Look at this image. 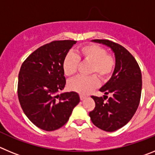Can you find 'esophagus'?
Returning a JSON list of instances; mask_svg holds the SVG:
<instances>
[{"label":"esophagus","mask_w":155,"mask_h":155,"mask_svg":"<svg viewBox=\"0 0 155 155\" xmlns=\"http://www.w3.org/2000/svg\"><path fill=\"white\" fill-rule=\"evenodd\" d=\"M80 98L81 100H84L86 98V96L85 95H84V94H80Z\"/></svg>","instance_id":"esophagus-1"}]
</instances>
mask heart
I'll use <instances>...</instances> for the list:
<instances>
[{
    "mask_svg": "<svg viewBox=\"0 0 155 155\" xmlns=\"http://www.w3.org/2000/svg\"><path fill=\"white\" fill-rule=\"evenodd\" d=\"M80 59L91 63L89 73L96 74L102 79L109 78L116 65L114 57L107 53L105 48L96 44L84 45L79 49L78 54L68 53L64 58L63 69L67 76H73L77 73ZM98 85V79L95 75L78 76L68 83L70 89L82 94H88Z\"/></svg>",
    "mask_w": 155,
    "mask_h": 155,
    "instance_id": "obj_1",
    "label": "heart"
}]
</instances>
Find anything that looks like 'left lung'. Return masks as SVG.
Segmentation results:
<instances>
[{
  "label": "left lung",
  "instance_id": "8db88e82",
  "mask_svg": "<svg viewBox=\"0 0 155 155\" xmlns=\"http://www.w3.org/2000/svg\"><path fill=\"white\" fill-rule=\"evenodd\" d=\"M92 42L111 48L116 57V66L111 78L99 89L105 95L91 96L95 107L89 116L94 126L113 132L125 126L136 113L141 95V71L132 54L121 45L107 39ZM109 94L111 96L108 98Z\"/></svg>",
  "mask_w": 155,
  "mask_h": 155
}]
</instances>
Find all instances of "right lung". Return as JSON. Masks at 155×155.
I'll list each match as a JSON object with an SVG mask.
<instances>
[{
  "instance_id": "add662e5",
  "label": "right lung",
  "mask_w": 155,
  "mask_h": 155,
  "mask_svg": "<svg viewBox=\"0 0 155 155\" xmlns=\"http://www.w3.org/2000/svg\"><path fill=\"white\" fill-rule=\"evenodd\" d=\"M77 41L59 40L31 53L19 71L18 96L23 112L37 127L46 131L61 128L80 102L75 91L57 92L65 87L63 62Z\"/></svg>"
}]
</instances>
